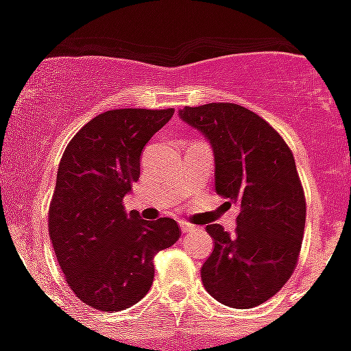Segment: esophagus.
I'll return each instance as SVG.
<instances>
[{"mask_svg":"<svg viewBox=\"0 0 351 351\" xmlns=\"http://www.w3.org/2000/svg\"><path fill=\"white\" fill-rule=\"evenodd\" d=\"M180 228H182V233H189V231L195 230V226L189 224V222H184V220L180 222Z\"/></svg>","mask_w":351,"mask_h":351,"instance_id":"34e87169","label":"esophagus"}]
</instances>
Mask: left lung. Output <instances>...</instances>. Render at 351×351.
<instances>
[{
  "label": "left lung",
  "instance_id": "left-lung-1",
  "mask_svg": "<svg viewBox=\"0 0 351 351\" xmlns=\"http://www.w3.org/2000/svg\"><path fill=\"white\" fill-rule=\"evenodd\" d=\"M180 117L213 145L217 193L240 206L234 234L208 226L215 250L202 282L222 304L255 308L280 291L299 262L306 198L293 153L264 118L237 104L186 106Z\"/></svg>",
  "mask_w": 351,
  "mask_h": 351
}]
</instances>
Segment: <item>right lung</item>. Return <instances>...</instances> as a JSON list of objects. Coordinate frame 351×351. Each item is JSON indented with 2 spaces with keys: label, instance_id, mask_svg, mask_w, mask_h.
Here are the masks:
<instances>
[{
  "label": "right lung",
  "instance_id": "right-lung-1",
  "mask_svg": "<svg viewBox=\"0 0 351 351\" xmlns=\"http://www.w3.org/2000/svg\"><path fill=\"white\" fill-rule=\"evenodd\" d=\"M175 109H114L85 123L63 151L49 206V237L74 295L100 311L136 304L153 258L180 239L173 219L142 220L123 197L140 178V154Z\"/></svg>",
  "mask_w": 351,
  "mask_h": 351
}]
</instances>
